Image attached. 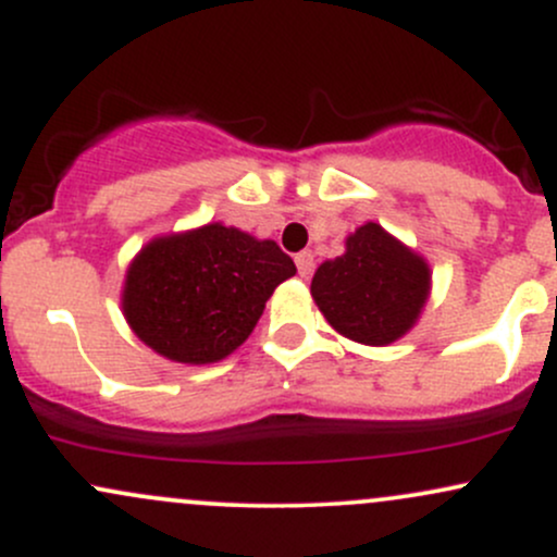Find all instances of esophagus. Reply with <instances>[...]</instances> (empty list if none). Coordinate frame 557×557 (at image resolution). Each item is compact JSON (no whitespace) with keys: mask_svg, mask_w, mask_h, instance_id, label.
I'll list each match as a JSON object with an SVG mask.
<instances>
[{"mask_svg":"<svg viewBox=\"0 0 557 557\" xmlns=\"http://www.w3.org/2000/svg\"><path fill=\"white\" fill-rule=\"evenodd\" d=\"M296 267H298L300 277H309V274L314 272V253H311V251H300L298 257H296Z\"/></svg>","mask_w":557,"mask_h":557,"instance_id":"34e87169","label":"esophagus"}]
</instances>
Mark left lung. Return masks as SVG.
I'll list each match as a JSON object with an SVG mask.
<instances>
[{
    "label": "left lung",
    "instance_id": "left-lung-1",
    "mask_svg": "<svg viewBox=\"0 0 557 557\" xmlns=\"http://www.w3.org/2000/svg\"><path fill=\"white\" fill-rule=\"evenodd\" d=\"M430 283V264L417 251L367 222L348 235L343 257L319 264L311 296L341 335L389 345L417 324Z\"/></svg>",
    "mask_w": 557,
    "mask_h": 557
}]
</instances>
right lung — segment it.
<instances>
[{
    "instance_id": "add662e5",
    "label": "right lung",
    "mask_w": 557,
    "mask_h": 557,
    "mask_svg": "<svg viewBox=\"0 0 557 557\" xmlns=\"http://www.w3.org/2000/svg\"><path fill=\"white\" fill-rule=\"evenodd\" d=\"M293 274L274 240L212 222L140 248L125 274L123 311L164 359L214 363L246 343L274 287Z\"/></svg>"
}]
</instances>
